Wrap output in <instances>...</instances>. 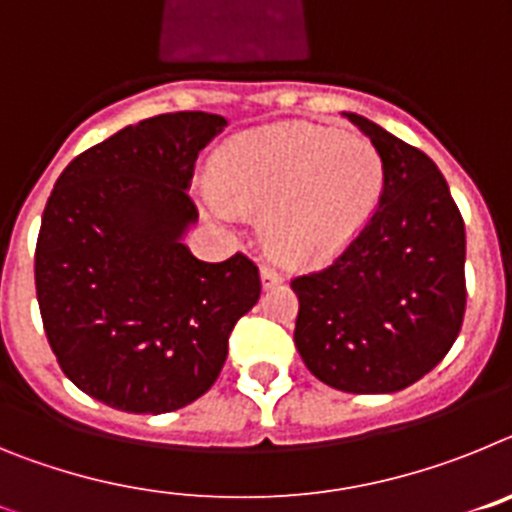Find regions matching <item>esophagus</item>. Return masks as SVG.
<instances>
[{
  "label": "esophagus",
  "instance_id": "34e87169",
  "mask_svg": "<svg viewBox=\"0 0 512 512\" xmlns=\"http://www.w3.org/2000/svg\"><path fill=\"white\" fill-rule=\"evenodd\" d=\"M282 274L277 269H271V266H261V284L264 287H274V284L282 282Z\"/></svg>",
  "mask_w": 512,
  "mask_h": 512
}]
</instances>
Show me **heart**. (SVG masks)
I'll use <instances>...</instances> for the list:
<instances>
[{
    "label": "heart",
    "instance_id": "1",
    "mask_svg": "<svg viewBox=\"0 0 512 512\" xmlns=\"http://www.w3.org/2000/svg\"><path fill=\"white\" fill-rule=\"evenodd\" d=\"M200 187L207 212L238 223V207L266 210V241L300 264L330 259L364 230L382 197L377 148L318 125H279L233 138Z\"/></svg>",
    "mask_w": 512,
    "mask_h": 512
}]
</instances>
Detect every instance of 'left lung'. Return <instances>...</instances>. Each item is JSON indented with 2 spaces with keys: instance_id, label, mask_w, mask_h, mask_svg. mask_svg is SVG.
<instances>
[{
  "instance_id": "obj_1",
  "label": "left lung",
  "mask_w": 512,
  "mask_h": 512,
  "mask_svg": "<svg viewBox=\"0 0 512 512\" xmlns=\"http://www.w3.org/2000/svg\"><path fill=\"white\" fill-rule=\"evenodd\" d=\"M382 158L379 207L323 271L292 282L295 346L320 382L351 395L400 392L449 354L464 320V220L418 148L343 112Z\"/></svg>"
}]
</instances>
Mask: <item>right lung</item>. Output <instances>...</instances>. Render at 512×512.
Listing matches in <instances>:
<instances>
[{
  "mask_svg": "<svg viewBox=\"0 0 512 512\" xmlns=\"http://www.w3.org/2000/svg\"><path fill=\"white\" fill-rule=\"evenodd\" d=\"M228 120L169 112L117 130L58 176L35 248L45 336L63 374L125 413H171L215 384L233 325L261 295L243 253L207 264L194 161Z\"/></svg>",
  "mask_w": 512,
  "mask_h": 512,
  "instance_id": "right-lung-1",
  "label": "right lung"
}]
</instances>
